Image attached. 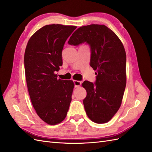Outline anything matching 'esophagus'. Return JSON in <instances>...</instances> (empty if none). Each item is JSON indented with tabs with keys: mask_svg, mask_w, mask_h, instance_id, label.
<instances>
[{
	"mask_svg": "<svg viewBox=\"0 0 152 152\" xmlns=\"http://www.w3.org/2000/svg\"><path fill=\"white\" fill-rule=\"evenodd\" d=\"M74 84H75V87L78 88L81 85V82L79 80H74Z\"/></svg>",
	"mask_w": 152,
	"mask_h": 152,
	"instance_id": "1",
	"label": "esophagus"
}]
</instances>
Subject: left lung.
<instances>
[{
	"instance_id": "left-lung-1",
	"label": "left lung",
	"mask_w": 152,
	"mask_h": 152,
	"mask_svg": "<svg viewBox=\"0 0 152 152\" xmlns=\"http://www.w3.org/2000/svg\"><path fill=\"white\" fill-rule=\"evenodd\" d=\"M86 42L90 45V66L95 70V84L85 80L86 90L83 100L84 109L91 121L106 123L121 106L126 84V55L123 43L105 25L81 26L70 37L68 44L77 46Z\"/></svg>"
}]
</instances>
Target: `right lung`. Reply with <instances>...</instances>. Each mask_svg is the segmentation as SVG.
Wrapping results in <instances>:
<instances>
[{
  "mask_svg": "<svg viewBox=\"0 0 152 152\" xmlns=\"http://www.w3.org/2000/svg\"><path fill=\"white\" fill-rule=\"evenodd\" d=\"M75 26L46 25L29 39L24 53L26 79L29 97L38 116L55 125L66 117L74 88L72 80L57 79L62 65V51Z\"/></svg>",
  "mask_w": 152,
  "mask_h": 152,
  "instance_id": "obj_1",
  "label": "right lung"
}]
</instances>
